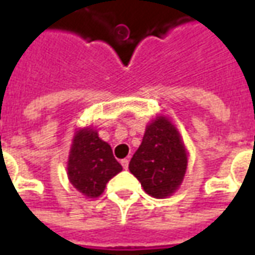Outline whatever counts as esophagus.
Returning <instances> with one entry per match:
<instances>
[{
    "instance_id": "34e87169",
    "label": "esophagus",
    "mask_w": 255,
    "mask_h": 255,
    "mask_svg": "<svg viewBox=\"0 0 255 255\" xmlns=\"http://www.w3.org/2000/svg\"><path fill=\"white\" fill-rule=\"evenodd\" d=\"M128 162H129V161H128L127 158L122 160V165H123V168H124V169H127V168H128Z\"/></svg>"
}]
</instances>
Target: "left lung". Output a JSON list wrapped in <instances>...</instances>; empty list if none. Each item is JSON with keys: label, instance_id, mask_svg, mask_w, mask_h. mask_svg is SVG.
Listing matches in <instances>:
<instances>
[{"label": "left lung", "instance_id": "1", "mask_svg": "<svg viewBox=\"0 0 255 255\" xmlns=\"http://www.w3.org/2000/svg\"><path fill=\"white\" fill-rule=\"evenodd\" d=\"M128 168L151 197H168L180 186L187 168V154L169 120L157 117L150 123Z\"/></svg>", "mask_w": 255, "mask_h": 255}]
</instances>
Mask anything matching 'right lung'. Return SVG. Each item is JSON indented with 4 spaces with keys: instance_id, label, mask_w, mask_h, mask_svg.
I'll return each mask as SVG.
<instances>
[{
    "instance_id": "add662e5",
    "label": "right lung",
    "mask_w": 255,
    "mask_h": 255,
    "mask_svg": "<svg viewBox=\"0 0 255 255\" xmlns=\"http://www.w3.org/2000/svg\"><path fill=\"white\" fill-rule=\"evenodd\" d=\"M123 171L112 147L91 128L80 129L73 138L68 161L72 186L89 198L100 197L112 177Z\"/></svg>"
}]
</instances>
